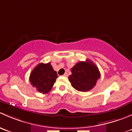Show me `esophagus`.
Returning a JSON list of instances; mask_svg holds the SVG:
<instances>
[{
  "instance_id": "1",
  "label": "esophagus",
  "mask_w": 132,
  "mask_h": 132,
  "mask_svg": "<svg viewBox=\"0 0 132 132\" xmlns=\"http://www.w3.org/2000/svg\"><path fill=\"white\" fill-rule=\"evenodd\" d=\"M63 76H64V77H68V73H65L63 75Z\"/></svg>"
}]
</instances>
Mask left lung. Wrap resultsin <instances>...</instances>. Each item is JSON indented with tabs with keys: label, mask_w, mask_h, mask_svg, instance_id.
Instances as JSON below:
<instances>
[{
	"label": "left lung",
	"mask_w": 132,
	"mask_h": 132,
	"mask_svg": "<svg viewBox=\"0 0 132 132\" xmlns=\"http://www.w3.org/2000/svg\"><path fill=\"white\" fill-rule=\"evenodd\" d=\"M71 71L72 74L69 76V80L72 87L79 91L86 92L92 89L100 78L98 67L89 60L78 62Z\"/></svg>",
	"instance_id": "8db88e82"
}]
</instances>
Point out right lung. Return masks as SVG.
<instances>
[{
	"instance_id": "1",
	"label": "right lung",
	"mask_w": 132,
	"mask_h": 132,
	"mask_svg": "<svg viewBox=\"0 0 132 132\" xmlns=\"http://www.w3.org/2000/svg\"><path fill=\"white\" fill-rule=\"evenodd\" d=\"M58 76L50 62L37 65L30 75V82L37 91L43 94L48 93L52 88Z\"/></svg>"
}]
</instances>
